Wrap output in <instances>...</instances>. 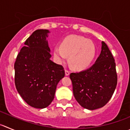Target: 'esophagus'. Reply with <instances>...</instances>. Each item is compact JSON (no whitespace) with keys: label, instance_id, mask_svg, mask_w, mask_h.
Segmentation results:
<instances>
[{"label":"esophagus","instance_id":"1","mask_svg":"<svg viewBox=\"0 0 130 130\" xmlns=\"http://www.w3.org/2000/svg\"><path fill=\"white\" fill-rule=\"evenodd\" d=\"M70 74V72L69 71H68V70H65V75H66V76H69Z\"/></svg>","mask_w":130,"mask_h":130}]
</instances>
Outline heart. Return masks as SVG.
<instances>
[{"mask_svg":"<svg viewBox=\"0 0 130 130\" xmlns=\"http://www.w3.org/2000/svg\"><path fill=\"white\" fill-rule=\"evenodd\" d=\"M96 47L91 40L77 35H70L64 38L60 46L54 49V56L59 63H62L69 56L73 68L77 70L87 68L94 58Z\"/></svg>","mask_w":130,"mask_h":130,"instance_id":"obj_1","label":"heart"}]
</instances>
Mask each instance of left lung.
Masks as SVG:
<instances>
[{"label":"left lung","instance_id":"obj_1","mask_svg":"<svg viewBox=\"0 0 130 130\" xmlns=\"http://www.w3.org/2000/svg\"><path fill=\"white\" fill-rule=\"evenodd\" d=\"M70 76L75 98L83 108L93 110L105 105L117 82L114 59L106 43L101 42V53L91 68Z\"/></svg>","mask_w":130,"mask_h":130}]
</instances>
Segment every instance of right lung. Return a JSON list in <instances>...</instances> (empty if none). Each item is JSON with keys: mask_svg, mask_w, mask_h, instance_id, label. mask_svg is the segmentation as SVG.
I'll list each match as a JSON object with an SVG mask.
<instances>
[{"mask_svg": "<svg viewBox=\"0 0 130 130\" xmlns=\"http://www.w3.org/2000/svg\"><path fill=\"white\" fill-rule=\"evenodd\" d=\"M50 30H35L25 42L14 63V82L18 92L29 105L47 107L54 99L58 83L65 75L64 68L50 59L46 38Z\"/></svg>", "mask_w": 130, "mask_h": 130, "instance_id": "1", "label": "right lung"}]
</instances>
